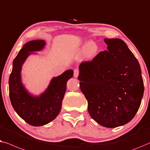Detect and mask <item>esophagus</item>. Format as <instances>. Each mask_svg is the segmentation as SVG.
Wrapping results in <instances>:
<instances>
[{
  "mask_svg": "<svg viewBox=\"0 0 150 150\" xmlns=\"http://www.w3.org/2000/svg\"><path fill=\"white\" fill-rule=\"evenodd\" d=\"M79 74V71L78 69H75L74 70V77H77Z\"/></svg>",
  "mask_w": 150,
  "mask_h": 150,
  "instance_id": "esophagus-1",
  "label": "esophagus"
}]
</instances>
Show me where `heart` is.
Returning <instances> with one entry per match:
<instances>
[{
	"label": "heart",
	"instance_id": "obj_1",
	"mask_svg": "<svg viewBox=\"0 0 150 150\" xmlns=\"http://www.w3.org/2000/svg\"><path fill=\"white\" fill-rule=\"evenodd\" d=\"M99 47L96 42L90 41L84 46L81 52V56L85 60H90L97 56Z\"/></svg>",
	"mask_w": 150,
	"mask_h": 150
}]
</instances>
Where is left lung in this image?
Here are the masks:
<instances>
[{
  "label": "left lung",
  "instance_id": "8db88e82",
  "mask_svg": "<svg viewBox=\"0 0 150 150\" xmlns=\"http://www.w3.org/2000/svg\"><path fill=\"white\" fill-rule=\"evenodd\" d=\"M107 51L79 65L80 88L90 116L100 125L115 128L137 112L144 92L140 65L125 42L105 39Z\"/></svg>",
  "mask_w": 150,
  "mask_h": 150
}]
</instances>
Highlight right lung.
<instances>
[{"label": "right lung", "mask_w": 150, "mask_h": 150, "mask_svg": "<svg viewBox=\"0 0 150 150\" xmlns=\"http://www.w3.org/2000/svg\"><path fill=\"white\" fill-rule=\"evenodd\" d=\"M45 45L43 40H34L25 44L13 62L9 79L10 100L14 110L25 122L34 126L47 124L58 115L67 81L73 75V71L68 70L54 77L47 89L39 96L34 97L28 93L21 81L22 66L31 52L39 51Z\"/></svg>", "instance_id": "obj_1"}]
</instances>
